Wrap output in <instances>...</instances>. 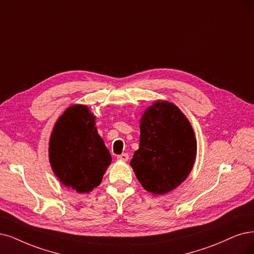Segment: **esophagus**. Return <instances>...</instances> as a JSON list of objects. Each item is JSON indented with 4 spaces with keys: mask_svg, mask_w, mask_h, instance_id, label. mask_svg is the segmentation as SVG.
<instances>
[{
    "mask_svg": "<svg viewBox=\"0 0 254 254\" xmlns=\"http://www.w3.org/2000/svg\"><path fill=\"white\" fill-rule=\"evenodd\" d=\"M117 159H118V160H120V161H127L128 160V154L124 153V154H121V155H118Z\"/></svg>",
    "mask_w": 254,
    "mask_h": 254,
    "instance_id": "1",
    "label": "esophagus"
}]
</instances>
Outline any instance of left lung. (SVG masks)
I'll return each instance as SVG.
<instances>
[{
	"label": "left lung",
	"instance_id": "1",
	"mask_svg": "<svg viewBox=\"0 0 254 254\" xmlns=\"http://www.w3.org/2000/svg\"><path fill=\"white\" fill-rule=\"evenodd\" d=\"M196 140L190 122L174 103L158 100L140 120V143L130 160L138 181L154 194L179 186L192 170Z\"/></svg>",
	"mask_w": 254,
	"mask_h": 254
}]
</instances>
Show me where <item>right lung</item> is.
<instances>
[{
	"label": "right lung",
	"mask_w": 254,
	"mask_h": 254,
	"mask_svg": "<svg viewBox=\"0 0 254 254\" xmlns=\"http://www.w3.org/2000/svg\"><path fill=\"white\" fill-rule=\"evenodd\" d=\"M49 160L60 181L79 193H88L101 183L112 157L87 106H71L55 122Z\"/></svg>",
	"instance_id": "obj_1"
}]
</instances>
